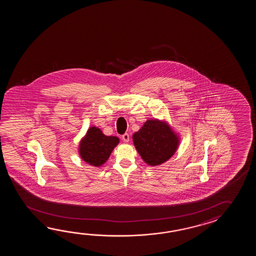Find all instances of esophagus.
Instances as JSON below:
<instances>
[{
	"instance_id": "obj_1",
	"label": "esophagus",
	"mask_w": 256,
	"mask_h": 256,
	"mask_svg": "<svg viewBox=\"0 0 256 256\" xmlns=\"http://www.w3.org/2000/svg\"><path fill=\"white\" fill-rule=\"evenodd\" d=\"M122 141L128 142L130 141V136H129L128 134H124V136H122Z\"/></svg>"
}]
</instances>
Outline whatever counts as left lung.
Instances as JSON below:
<instances>
[{
  "instance_id": "obj_1",
  "label": "left lung",
  "mask_w": 256,
  "mask_h": 256,
  "mask_svg": "<svg viewBox=\"0 0 256 256\" xmlns=\"http://www.w3.org/2000/svg\"><path fill=\"white\" fill-rule=\"evenodd\" d=\"M132 142L144 163L156 166L174 156L180 136L166 120L150 119L132 134Z\"/></svg>"
}]
</instances>
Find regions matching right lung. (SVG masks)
Instances as JSON below:
<instances>
[{"instance_id": "right-lung-1", "label": "right lung", "mask_w": 256, "mask_h": 256, "mask_svg": "<svg viewBox=\"0 0 256 256\" xmlns=\"http://www.w3.org/2000/svg\"><path fill=\"white\" fill-rule=\"evenodd\" d=\"M120 139L117 136H107L96 126L88 129L78 144V154L82 160L95 168L106 163Z\"/></svg>"}]
</instances>
